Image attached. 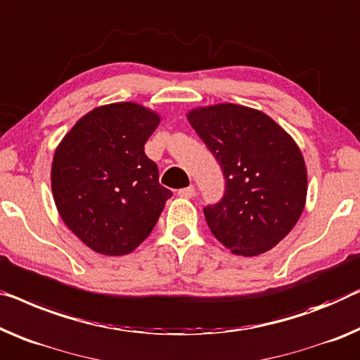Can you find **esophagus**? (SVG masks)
Listing matches in <instances>:
<instances>
[{"instance_id": "obj_1", "label": "esophagus", "mask_w": 360, "mask_h": 360, "mask_svg": "<svg viewBox=\"0 0 360 360\" xmlns=\"http://www.w3.org/2000/svg\"><path fill=\"white\" fill-rule=\"evenodd\" d=\"M178 194L181 195V197H184V198H191V197H194L195 195V187L194 186H189V187H184V189H181Z\"/></svg>"}]
</instances>
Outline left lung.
<instances>
[{"instance_id": "1", "label": "left lung", "mask_w": 360, "mask_h": 360, "mask_svg": "<svg viewBox=\"0 0 360 360\" xmlns=\"http://www.w3.org/2000/svg\"><path fill=\"white\" fill-rule=\"evenodd\" d=\"M186 116L226 179L221 200L203 210L208 228L236 255L265 254L291 233L305 207L307 166L296 141L249 106H197Z\"/></svg>"}]
</instances>
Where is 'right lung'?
I'll return each instance as SVG.
<instances>
[{
    "instance_id": "add662e5",
    "label": "right lung",
    "mask_w": 360,
    "mask_h": 360,
    "mask_svg": "<svg viewBox=\"0 0 360 360\" xmlns=\"http://www.w3.org/2000/svg\"><path fill=\"white\" fill-rule=\"evenodd\" d=\"M162 116L136 101L96 106L58 143L51 192L64 224L96 254L120 257L148 238L171 191L143 146Z\"/></svg>"
}]
</instances>
